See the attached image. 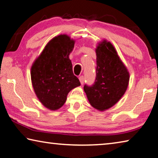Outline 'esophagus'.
Here are the masks:
<instances>
[{
  "label": "esophagus",
  "instance_id": "obj_1",
  "mask_svg": "<svg viewBox=\"0 0 158 158\" xmlns=\"http://www.w3.org/2000/svg\"><path fill=\"white\" fill-rule=\"evenodd\" d=\"M79 79L80 82H81V85L84 84V81H85V78H84V76H80V77H79Z\"/></svg>",
  "mask_w": 158,
  "mask_h": 158
}]
</instances>
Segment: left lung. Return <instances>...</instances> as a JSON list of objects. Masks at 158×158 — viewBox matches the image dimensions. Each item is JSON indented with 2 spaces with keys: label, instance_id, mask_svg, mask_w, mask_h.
<instances>
[{
  "label": "left lung",
  "instance_id": "1",
  "mask_svg": "<svg viewBox=\"0 0 158 158\" xmlns=\"http://www.w3.org/2000/svg\"><path fill=\"white\" fill-rule=\"evenodd\" d=\"M96 78L92 85L84 90L91 106L100 111L113 106L124 95L130 74L111 42L104 40L95 49Z\"/></svg>",
  "mask_w": 158,
  "mask_h": 158
}]
</instances>
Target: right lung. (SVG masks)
<instances>
[{"label": "right lung", "instance_id": "add662e5", "mask_svg": "<svg viewBox=\"0 0 158 158\" xmlns=\"http://www.w3.org/2000/svg\"><path fill=\"white\" fill-rule=\"evenodd\" d=\"M74 40L60 35L48 42L31 67V81L37 98L50 110L60 109L68 93L81 84L74 75L69 55Z\"/></svg>", "mask_w": 158, "mask_h": 158}]
</instances>
